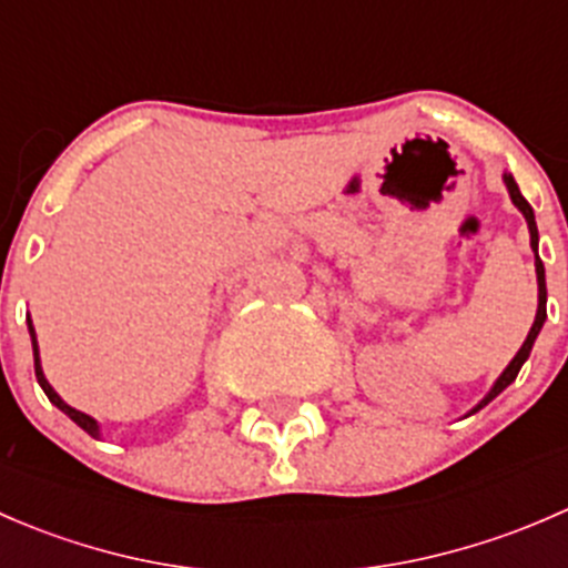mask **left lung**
<instances>
[{"label":"left lung","mask_w":568,"mask_h":568,"mask_svg":"<svg viewBox=\"0 0 568 568\" xmlns=\"http://www.w3.org/2000/svg\"><path fill=\"white\" fill-rule=\"evenodd\" d=\"M503 183H506V189H508V194H511V203L517 205L519 211H523V216H525V222H528V231H530V247H532V252H536V283H538V307H536V318H532V326H530V332H528V337H525V343L523 346H519V352L514 354V359L511 363L506 365V371H503L500 376H497V382L495 385L489 387V393L484 395V398L478 400V404L473 406V409L467 412V415H473V412H478V409H484L486 404H489L491 398H497V395H500L503 390H506L508 385H511L514 379H517V374H519V368H523L525 365V359L530 357V352H532V343H536V337H538V332H541V326H544V321H547V280H544V263H541V257H538V227H536V214H532V209H530V203L528 200L523 197V192H519V186H517V181H514V175L511 173H503Z\"/></svg>","instance_id":"obj_1"}]
</instances>
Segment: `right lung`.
I'll list each match as a JSON object with an SVG mask.
<instances>
[{"mask_svg":"<svg viewBox=\"0 0 568 568\" xmlns=\"http://www.w3.org/2000/svg\"><path fill=\"white\" fill-rule=\"evenodd\" d=\"M27 329H30V337H32V357H36V376H38V385L43 387V393L49 395V400L51 404L57 406V409L60 412H65L68 417H71L73 423H77L79 428H84V432L90 434V437H95L99 439L101 437V423L95 420V417H90V415H84V412H79V409H73L71 404H65V400L60 398V395H57V390L54 387L49 385V379H45V374H43V365H40V348H38V337H36V326H32V318L27 316Z\"/></svg>","mask_w":568,"mask_h":568,"instance_id":"right-lung-1","label":"right lung"}]
</instances>
